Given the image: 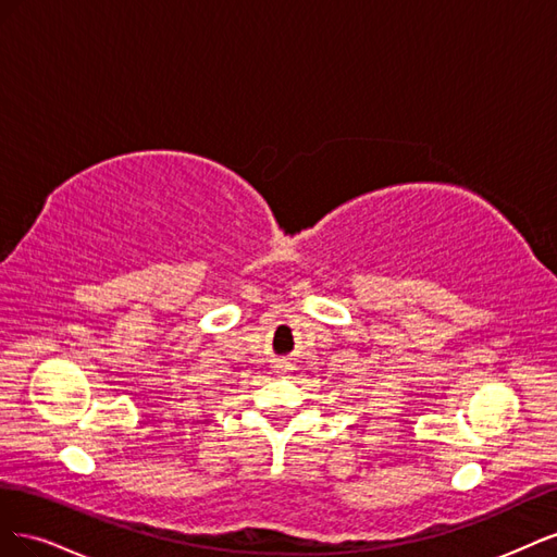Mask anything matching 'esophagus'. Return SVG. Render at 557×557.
<instances>
[{
    "label": "esophagus",
    "mask_w": 557,
    "mask_h": 557,
    "mask_svg": "<svg viewBox=\"0 0 557 557\" xmlns=\"http://www.w3.org/2000/svg\"><path fill=\"white\" fill-rule=\"evenodd\" d=\"M276 367H281V369H290V364H276Z\"/></svg>",
    "instance_id": "obj_1"
}]
</instances>
